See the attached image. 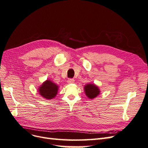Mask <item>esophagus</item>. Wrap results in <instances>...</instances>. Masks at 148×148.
<instances>
[{
	"instance_id": "esophagus-1",
	"label": "esophagus",
	"mask_w": 148,
	"mask_h": 148,
	"mask_svg": "<svg viewBox=\"0 0 148 148\" xmlns=\"http://www.w3.org/2000/svg\"><path fill=\"white\" fill-rule=\"evenodd\" d=\"M67 82H68L69 84H72V83H73V82H75V79H72V78H70V79H68Z\"/></svg>"
}]
</instances>
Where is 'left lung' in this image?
Instances as JSON below:
<instances>
[{
	"instance_id": "obj_1",
	"label": "left lung",
	"mask_w": 148,
	"mask_h": 148,
	"mask_svg": "<svg viewBox=\"0 0 148 148\" xmlns=\"http://www.w3.org/2000/svg\"><path fill=\"white\" fill-rule=\"evenodd\" d=\"M84 90L86 95L88 98L93 99L97 97L99 93V90L97 86L95 84H88L84 87Z\"/></svg>"
}]
</instances>
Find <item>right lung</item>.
Listing matches in <instances>:
<instances>
[{
	"mask_svg": "<svg viewBox=\"0 0 148 148\" xmlns=\"http://www.w3.org/2000/svg\"><path fill=\"white\" fill-rule=\"evenodd\" d=\"M58 86L50 80L44 82L39 88V92L42 97L47 99H52L56 95Z\"/></svg>",
	"mask_w": 148,
	"mask_h": 148,
	"instance_id": "obj_1",
	"label": "right lung"
}]
</instances>
